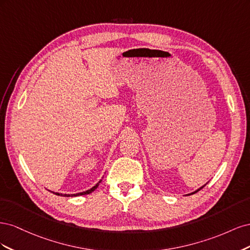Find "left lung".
Instances as JSON below:
<instances>
[{"label":"left lung","mask_w":250,"mask_h":250,"mask_svg":"<svg viewBox=\"0 0 250 250\" xmlns=\"http://www.w3.org/2000/svg\"><path fill=\"white\" fill-rule=\"evenodd\" d=\"M204 186H206V185H204ZM204 186H202V187H200V188H198V190H196V191H195V192H193V193H191V194H188V195H192V194H194V193H196V192H198V191H200V190H201V188H203V187H204Z\"/></svg>","instance_id":"1"}]
</instances>
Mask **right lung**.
Instances as JSON below:
<instances>
[{"label":"right lung","mask_w":250,"mask_h":250,"mask_svg":"<svg viewBox=\"0 0 250 250\" xmlns=\"http://www.w3.org/2000/svg\"><path fill=\"white\" fill-rule=\"evenodd\" d=\"M102 179H100V181L98 184H96L92 188H89V190L85 191V192H81V193H76V194H59V193H55V195H58V196H64V197H75V196H81V195H86V194H90L92 192H94L96 188H98V186H99V184L101 183ZM54 193V192H53Z\"/></svg>","instance_id":"right-lung-1"}]
</instances>
